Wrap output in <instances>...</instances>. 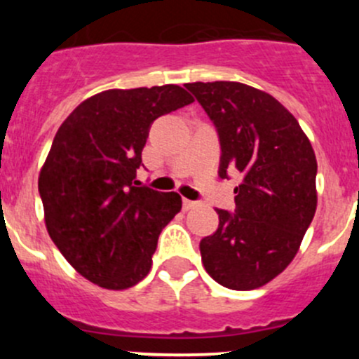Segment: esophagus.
<instances>
[{"instance_id": "esophagus-1", "label": "esophagus", "mask_w": 359, "mask_h": 359, "mask_svg": "<svg viewBox=\"0 0 359 359\" xmlns=\"http://www.w3.org/2000/svg\"><path fill=\"white\" fill-rule=\"evenodd\" d=\"M182 206H184V210H191V208H194V206H198V201L184 200V201H182Z\"/></svg>"}]
</instances>
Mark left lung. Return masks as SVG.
I'll use <instances>...</instances> for the list:
<instances>
[{
    "mask_svg": "<svg viewBox=\"0 0 359 359\" xmlns=\"http://www.w3.org/2000/svg\"><path fill=\"white\" fill-rule=\"evenodd\" d=\"M215 125L219 175L241 173L236 210L200 243L206 273L231 290H253L283 273L316 212L318 163L299 121L273 95L236 81L187 83Z\"/></svg>",
    "mask_w": 359,
    "mask_h": 359,
    "instance_id": "1",
    "label": "left lung"
}]
</instances>
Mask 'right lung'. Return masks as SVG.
I'll use <instances>...</instances> for the list:
<instances>
[{
    "instance_id": "add662e5",
    "label": "right lung",
    "mask_w": 359,
    "mask_h": 359,
    "mask_svg": "<svg viewBox=\"0 0 359 359\" xmlns=\"http://www.w3.org/2000/svg\"><path fill=\"white\" fill-rule=\"evenodd\" d=\"M194 102L179 85L106 90L57 130L38 187L50 238L92 283L125 290L147 276L177 193L137 187V168L159 116Z\"/></svg>"
}]
</instances>
